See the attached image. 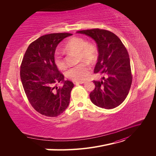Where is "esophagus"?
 <instances>
[{
	"instance_id": "34e87169",
	"label": "esophagus",
	"mask_w": 156,
	"mask_h": 156,
	"mask_svg": "<svg viewBox=\"0 0 156 156\" xmlns=\"http://www.w3.org/2000/svg\"><path fill=\"white\" fill-rule=\"evenodd\" d=\"M85 83V81H77V82H74L75 84H83Z\"/></svg>"
}]
</instances>
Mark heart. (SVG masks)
<instances>
[{"instance_id": "obj_1", "label": "heart", "mask_w": 156, "mask_h": 156, "mask_svg": "<svg viewBox=\"0 0 156 156\" xmlns=\"http://www.w3.org/2000/svg\"><path fill=\"white\" fill-rule=\"evenodd\" d=\"M65 48L67 50L78 52L79 61L83 60L92 61L95 59L97 55V49L95 46L87 44L86 40L81 37H75L71 39L66 44ZM55 63L59 69L66 68V62L62 56L56 53L54 57ZM90 67L87 63H81L69 68L66 72V76L75 81H83L85 80L89 74Z\"/></svg>"}]
</instances>
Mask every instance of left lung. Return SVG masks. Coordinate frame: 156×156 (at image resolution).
<instances>
[{"instance_id": "1", "label": "left lung", "mask_w": 156, "mask_h": 156, "mask_svg": "<svg viewBox=\"0 0 156 156\" xmlns=\"http://www.w3.org/2000/svg\"><path fill=\"white\" fill-rule=\"evenodd\" d=\"M96 41L98 62L94 72L102 77L93 81L95 88L90 94L94 105L106 109L119 106L131 88L132 75L129 54L120 38L114 33L99 29L80 30Z\"/></svg>"}]
</instances>
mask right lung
I'll return each mask as SVG.
<instances>
[{"label": "right lung", "instance_id": "1", "mask_svg": "<svg viewBox=\"0 0 156 156\" xmlns=\"http://www.w3.org/2000/svg\"><path fill=\"white\" fill-rule=\"evenodd\" d=\"M72 34L56 33L42 36L29 45L21 66L20 77L30 104L40 114L56 117L66 109L73 83L64 81L55 63L56 47ZM63 85L58 87L56 83Z\"/></svg>", "mask_w": 156, "mask_h": 156}]
</instances>
